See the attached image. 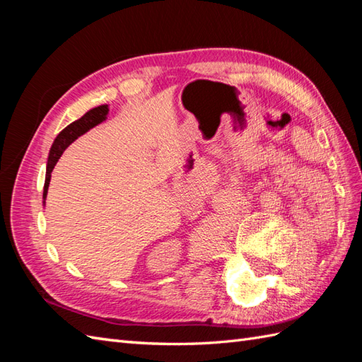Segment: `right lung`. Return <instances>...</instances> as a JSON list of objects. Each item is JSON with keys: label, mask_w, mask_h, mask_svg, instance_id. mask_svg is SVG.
Returning <instances> with one entry per match:
<instances>
[{"label": "right lung", "mask_w": 362, "mask_h": 362, "mask_svg": "<svg viewBox=\"0 0 362 362\" xmlns=\"http://www.w3.org/2000/svg\"><path fill=\"white\" fill-rule=\"evenodd\" d=\"M107 113H109V105H99L95 107V109L88 110L82 118L76 119L74 122H71L70 126H66L62 132H60L56 140H54L51 151H49V157H48V165H46V177H45V188H43V201L46 199V194H48V187H49V180H51V173L54 166L59 161L60 156H62L64 151L70 146L76 138L83 135L91 127H95L98 124H101L103 121H105Z\"/></svg>", "instance_id": "add662e5"}]
</instances>
